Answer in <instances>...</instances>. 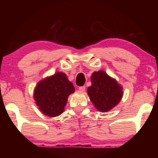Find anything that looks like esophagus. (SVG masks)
<instances>
[{
	"instance_id": "34e87169",
	"label": "esophagus",
	"mask_w": 158,
	"mask_h": 158,
	"mask_svg": "<svg viewBox=\"0 0 158 158\" xmlns=\"http://www.w3.org/2000/svg\"><path fill=\"white\" fill-rule=\"evenodd\" d=\"M85 85L80 86V87H79V90H80V91L83 92V91H85Z\"/></svg>"
}]
</instances>
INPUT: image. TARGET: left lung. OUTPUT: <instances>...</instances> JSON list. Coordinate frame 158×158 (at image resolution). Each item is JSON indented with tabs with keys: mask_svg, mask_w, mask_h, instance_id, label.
<instances>
[{
	"mask_svg": "<svg viewBox=\"0 0 158 158\" xmlns=\"http://www.w3.org/2000/svg\"><path fill=\"white\" fill-rule=\"evenodd\" d=\"M91 83L88 88V94L98 111H108L119 103L123 94L122 86L105 72L93 73Z\"/></svg>",
	"mask_w": 158,
	"mask_h": 158,
	"instance_id": "left-lung-1",
	"label": "left lung"
}]
</instances>
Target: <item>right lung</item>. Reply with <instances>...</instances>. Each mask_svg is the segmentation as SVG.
<instances>
[{"mask_svg": "<svg viewBox=\"0 0 158 158\" xmlns=\"http://www.w3.org/2000/svg\"><path fill=\"white\" fill-rule=\"evenodd\" d=\"M75 91L73 83L63 73H57L37 84L34 90V100L45 115L54 117L64 111L69 95Z\"/></svg>", "mask_w": 158, "mask_h": 158, "instance_id": "right-lung-1", "label": "right lung"}]
</instances>
